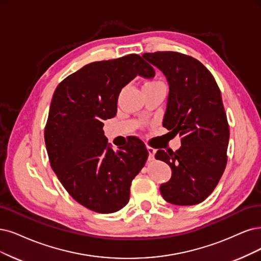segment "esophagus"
I'll list each match as a JSON object with an SVG mask.
<instances>
[{"label": "esophagus", "mask_w": 261, "mask_h": 261, "mask_svg": "<svg viewBox=\"0 0 261 261\" xmlns=\"http://www.w3.org/2000/svg\"><path fill=\"white\" fill-rule=\"evenodd\" d=\"M147 151H148V157H149V159H150V160L153 159V156H155V153H156V149L148 146V147H147Z\"/></svg>", "instance_id": "1"}]
</instances>
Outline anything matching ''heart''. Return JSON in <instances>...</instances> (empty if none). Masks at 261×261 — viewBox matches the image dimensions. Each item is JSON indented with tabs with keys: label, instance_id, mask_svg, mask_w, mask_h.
<instances>
[{
	"label": "heart",
	"instance_id": "obj_1",
	"mask_svg": "<svg viewBox=\"0 0 261 261\" xmlns=\"http://www.w3.org/2000/svg\"><path fill=\"white\" fill-rule=\"evenodd\" d=\"M159 86H163V84L160 83L159 81H149L144 84L143 88H155V87H159Z\"/></svg>",
	"mask_w": 261,
	"mask_h": 261
}]
</instances>
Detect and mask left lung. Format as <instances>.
Listing matches in <instances>:
<instances>
[{"label":"left lung","instance_id":"8db88e82","mask_svg":"<svg viewBox=\"0 0 261 261\" xmlns=\"http://www.w3.org/2000/svg\"><path fill=\"white\" fill-rule=\"evenodd\" d=\"M142 57L166 76L169 95L162 124L179 133L181 143L174 152H156L172 170L160 192L172 204H198L213 192L227 163L229 127L220 90L206 67L189 56L157 51Z\"/></svg>","mask_w":261,"mask_h":261}]
</instances>
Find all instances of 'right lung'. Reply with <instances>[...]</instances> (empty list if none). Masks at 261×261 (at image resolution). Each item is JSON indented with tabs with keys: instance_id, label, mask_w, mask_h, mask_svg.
Returning <instances> with one entry per match:
<instances>
[{
	"instance_id": "right-lung-1",
	"label": "right lung",
	"mask_w": 261,
	"mask_h": 261,
	"mask_svg": "<svg viewBox=\"0 0 261 261\" xmlns=\"http://www.w3.org/2000/svg\"><path fill=\"white\" fill-rule=\"evenodd\" d=\"M137 76H155L139 55L92 62L67 76L53 95L45 128L50 166L72 198L96 213L127 205L131 182L148 156L139 139L114 151L103 131V121L117 113L121 89Z\"/></svg>"
}]
</instances>
